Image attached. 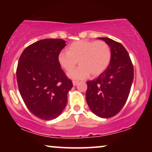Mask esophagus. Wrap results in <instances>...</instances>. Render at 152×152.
Masks as SVG:
<instances>
[{"label":"esophagus","instance_id":"obj_1","mask_svg":"<svg viewBox=\"0 0 152 152\" xmlns=\"http://www.w3.org/2000/svg\"><path fill=\"white\" fill-rule=\"evenodd\" d=\"M72 83H73V86H76V85L78 83V81H77V80H73Z\"/></svg>","mask_w":152,"mask_h":152}]
</instances>
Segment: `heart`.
<instances>
[{
    "label": "heart",
    "mask_w": 152,
    "mask_h": 152,
    "mask_svg": "<svg viewBox=\"0 0 152 152\" xmlns=\"http://www.w3.org/2000/svg\"><path fill=\"white\" fill-rule=\"evenodd\" d=\"M112 52L110 46L106 42L99 40H79L72 42L67 51L62 50L58 56L60 66L69 72L77 65L80 66L68 74L72 79L82 80L92 74L96 77L102 74L110 65Z\"/></svg>",
    "instance_id": "1"
}]
</instances>
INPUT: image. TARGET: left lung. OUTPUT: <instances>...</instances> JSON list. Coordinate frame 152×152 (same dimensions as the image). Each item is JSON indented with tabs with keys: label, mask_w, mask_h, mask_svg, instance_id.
Wrapping results in <instances>:
<instances>
[{
	"label": "left lung",
	"mask_w": 152,
	"mask_h": 152,
	"mask_svg": "<svg viewBox=\"0 0 152 152\" xmlns=\"http://www.w3.org/2000/svg\"><path fill=\"white\" fill-rule=\"evenodd\" d=\"M110 46V65L96 79L87 81L86 101L97 116L109 118L116 115L126 104L132 85L134 70L129 55L120 42L99 38Z\"/></svg>",
	"instance_id": "obj_1"
}]
</instances>
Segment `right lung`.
Wrapping results in <instances>:
<instances>
[{"label":"right lung","instance_id":"obj_1","mask_svg":"<svg viewBox=\"0 0 152 152\" xmlns=\"http://www.w3.org/2000/svg\"><path fill=\"white\" fill-rule=\"evenodd\" d=\"M65 42L39 40L27 46L19 58L16 73L20 94L28 110L41 120H51L61 114L73 87L58 61Z\"/></svg>","mask_w":152,"mask_h":152}]
</instances>
